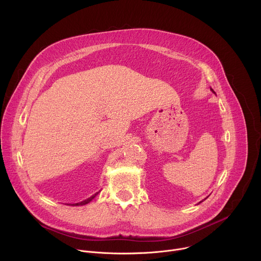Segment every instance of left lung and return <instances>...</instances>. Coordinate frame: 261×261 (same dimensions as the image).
I'll return each instance as SVG.
<instances>
[{
  "instance_id": "8db88e82",
  "label": "left lung",
  "mask_w": 261,
  "mask_h": 261,
  "mask_svg": "<svg viewBox=\"0 0 261 261\" xmlns=\"http://www.w3.org/2000/svg\"><path fill=\"white\" fill-rule=\"evenodd\" d=\"M210 89L212 90V92H215V91H213V89H212V88H210ZM215 93H216V92H215ZM201 202H203V201H201ZM201 202H200V203H201Z\"/></svg>"
}]
</instances>
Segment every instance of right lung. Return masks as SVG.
Returning a JSON list of instances; mask_svg holds the SVG:
<instances>
[{
	"label": "right lung",
	"mask_w": 261,
	"mask_h": 261,
	"mask_svg": "<svg viewBox=\"0 0 261 261\" xmlns=\"http://www.w3.org/2000/svg\"><path fill=\"white\" fill-rule=\"evenodd\" d=\"M98 194H99V193L92 195L90 198H88V199H86V200H84V201H82V202H79V203H76V204H72V206H82V205H85V204L89 203L90 201H92V199H94V197H96Z\"/></svg>",
	"instance_id": "right-lung-1"
}]
</instances>
